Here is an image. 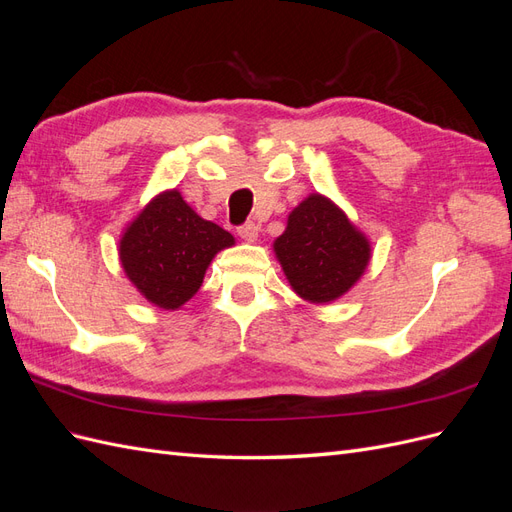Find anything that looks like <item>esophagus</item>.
<instances>
[{"mask_svg": "<svg viewBox=\"0 0 512 512\" xmlns=\"http://www.w3.org/2000/svg\"><path fill=\"white\" fill-rule=\"evenodd\" d=\"M237 232H239V237H241L243 241H250V243H254V241L258 239V226H256L254 222H245V224H241V226L237 228Z\"/></svg>", "mask_w": 512, "mask_h": 512, "instance_id": "34e87169", "label": "esophagus"}]
</instances>
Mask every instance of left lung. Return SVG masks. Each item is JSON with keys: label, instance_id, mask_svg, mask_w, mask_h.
Wrapping results in <instances>:
<instances>
[{"label": "left lung", "instance_id": "obj_1", "mask_svg": "<svg viewBox=\"0 0 512 512\" xmlns=\"http://www.w3.org/2000/svg\"><path fill=\"white\" fill-rule=\"evenodd\" d=\"M273 250L292 290L309 303L342 297L359 282L371 258L367 237L322 194L294 207Z\"/></svg>", "mask_w": 512, "mask_h": 512}]
</instances>
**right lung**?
Masks as SVG:
<instances>
[{
    "label": "right lung",
    "instance_id": "right-lung-1",
    "mask_svg": "<svg viewBox=\"0 0 512 512\" xmlns=\"http://www.w3.org/2000/svg\"><path fill=\"white\" fill-rule=\"evenodd\" d=\"M230 245L235 237L228 230L203 220L177 190H168L123 232L119 258L149 303L179 309L198 292L213 256Z\"/></svg>",
    "mask_w": 512,
    "mask_h": 512
}]
</instances>
